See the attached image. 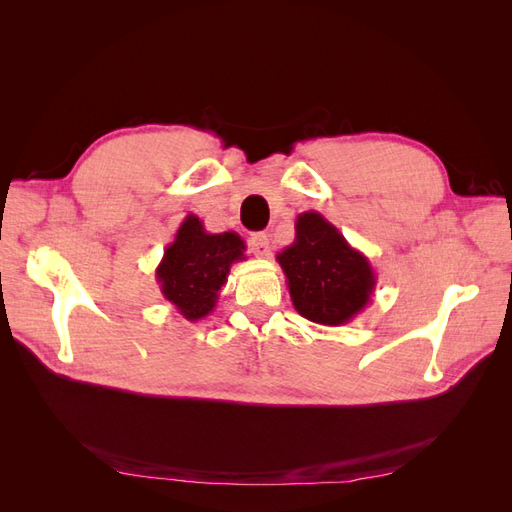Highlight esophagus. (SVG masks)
Returning <instances> with one entry per match:
<instances>
[{
	"mask_svg": "<svg viewBox=\"0 0 512 512\" xmlns=\"http://www.w3.org/2000/svg\"><path fill=\"white\" fill-rule=\"evenodd\" d=\"M250 250L254 252V256H260V258L269 256V252H271L269 235H265V232H254V235L250 237Z\"/></svg>",
	"mask_w": 512,
	"mask_h": 512,
	"instance_id": "34e87169",
	"label": "esophagus"
}]
</instances>
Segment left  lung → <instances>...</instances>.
<instances>
[{"instance_id":"1","label":"left lung","mask_w":512,"mask_h":512,"mask_svg":"<svg viewBox=\"0 0 512 512\" xmlns=\"http://www.w3.org/2000/svg\"><path fill=\"white\" fill-rule=\"evenodd\" d=\"M297 312L324 327H342L371 303V262L318 211L299 213L294 241L277 254Z\"/></svg>"}]
</instances>
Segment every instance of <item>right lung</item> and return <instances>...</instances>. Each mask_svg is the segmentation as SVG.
<instances>
[{
  "label": "right lung",
  "instance_id": "right-lung-1",
  "mask_svg": "<svg viewBox=\"0 0 512 512\" xmlns=\"http://www.w3.org/2000/svg\"><path fill=\"white\" fill-rule=\"evenodd\" d=\"M243 252L245 243L237 232L213 235L205 230L200 218L190 213L156 269L164 299L190 322L209 316L220 299L222 286L228 282L230 267L237 260H245Z\"/></svg>",
  "mask_w": 512,
  "mask_h": 512
}]
</instances>
